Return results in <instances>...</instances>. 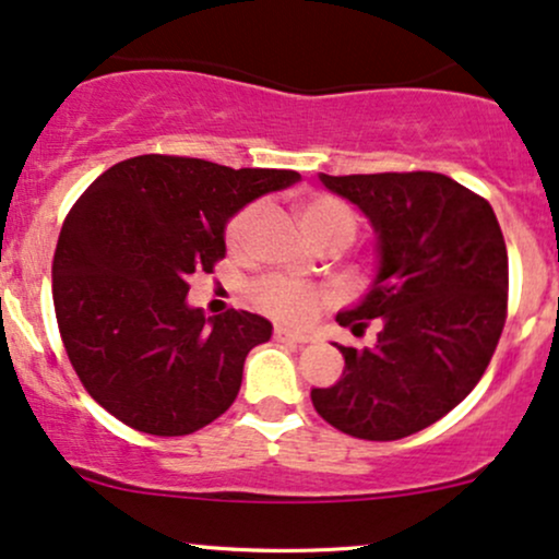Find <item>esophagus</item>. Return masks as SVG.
<instances>
[{
	"label": "esophagus",
	"instance_id": "obj_1",
	"mask_svg": "<svg viewBox=\"0 0 559 559\" xmlns=\"http://www.w3.org/2000/svg\"><path fill=\"white\" fill-rule=\"evenodd\" d=\"M273 336L281 338V342H292V344H307V342H310V336H307V333L284 329V325H275Z\"/></svg>",
	"mask_w": 559,
	"mask_h": 559
}]
</instances>
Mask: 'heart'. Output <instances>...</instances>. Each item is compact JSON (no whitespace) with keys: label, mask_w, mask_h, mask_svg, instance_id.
<instances>
[{"label":"heart","mask_w":559,"mask_h":559,"mask_svg":"<svg viewBox=\"0 0 559 559\" xmlns=\"http://www.w3.org/2000/svg\"><path fill=\"white\" fill-rule=\"evenodd\" d=\"M299 221L305 234L320 247H346L360 230V215L344 199L333 194H312L299 202ZM254 204H247L226 223V243L230 252H239L247 241L249 226L254 221ZM252 305L284 323H310L331 301V292L323 286L305 284L288 275H265L249 292Z\"/></svg>","instance_id":"heart-1"}]
</instances>
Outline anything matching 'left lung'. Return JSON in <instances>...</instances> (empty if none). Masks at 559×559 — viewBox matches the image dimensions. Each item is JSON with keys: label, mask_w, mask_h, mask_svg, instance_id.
Instances as JSON below:
<instances>
[{"label": "left lung", "mask_w": 559, "mask_h": 559, "mask_svg": "<svg viewBox=\"0 0 559 559\" xmlns=\"http://www.w3.org/2000/svg\"><path fill=\"white\" fill-rule=\"evenodd\" d=\"M378 234L376 284L336 320L378 342L338 346L344 378L312 389L325 423L365 441H396L433 426L489 368L507 320V247L491 204L431 170L325 176Z\"/></svg>", "instance_id": "8db88e82"}]
</instances>
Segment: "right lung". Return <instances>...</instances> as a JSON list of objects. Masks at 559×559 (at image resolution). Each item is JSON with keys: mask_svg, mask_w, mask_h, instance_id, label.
<instances>
[{"mask_svg": "<svg viewBox=\"0 0 559 559\" xmlns=\"http://www.w3.org/2000/svg\"><path fill=\"white\" fill-rule=\"evenodd\" d=\"M297 181L294 170L139 155L83 191L57 239L52 297L92 400L152 436L194 433L226 413L273 325L247 310L204 318L186 305L189 278L226 258L230 215Z\"/></svg>", "mask_w": 559, "mask_h": 559, "instance_id": "obj_1", "label": "right lung"}]
</instances>
